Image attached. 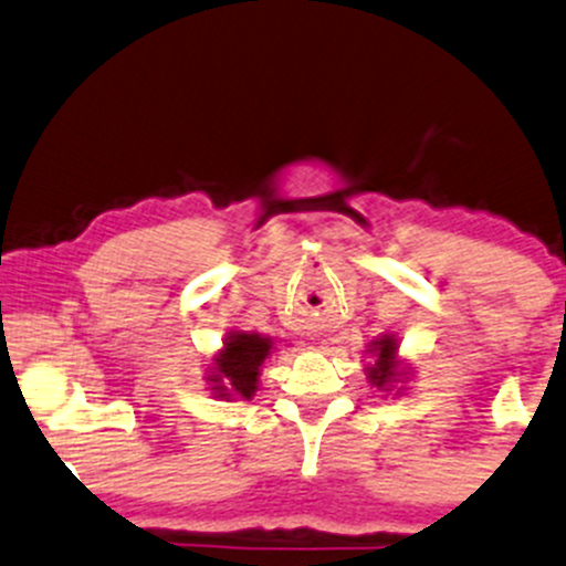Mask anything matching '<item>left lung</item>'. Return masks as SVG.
I'll return each instance as SVG.
<instances>
[{"label": "left lung", "instance_id": "8db88e82", "mask_svg": "<svg viewBox=\"0 0 566 566\" xmlns=\"http://www.w3.org/2000/svg\"><path fill=\"white\" fill-rule=\"evenodd\" d=\"M366 355L371 358L363 371L366 379L371 382V388L392 392V396H403V385L412 377V366L398 355V338L392 333H382V336L374 338L366 347Z\"/></svg>", "mask_w": 566, "mask_h": 566}]
</instances>
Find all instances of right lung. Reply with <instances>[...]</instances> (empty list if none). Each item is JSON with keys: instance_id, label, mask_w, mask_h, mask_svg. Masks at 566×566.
<instances>
[{"instance_id": "1", "label": "right lung", "mask_w": 566, "mask_h": 566, "mask_svg": "<svg viewBox=\"0 0 566 566\" xmlns=\"http://www.w3.org/2000/svg\"><path fill=\"white\" fill-rule=\"evenodd\" d=\"M276 353V338L254 331H230L206 368V385L219 401H249L260 390L265 360Z\"/></svg>"}]
</instances>
